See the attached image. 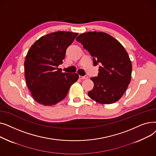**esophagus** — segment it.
I'll return each instance as SVG.
<instances>
[{"instance_id":"34e87169","label":"esophagus","mask_w":156,"mask_h":156,"mask_svg":"<svg viewBox=\"0 0 156 156\" xmlns=\"http://www.w3.org/2000/svg\"><path fill=\"white\" fill-rule=\"evenodd\" d=\"M79 78H80V79H81V80H86V79L88 78V76H80Z\"/></svg>"}]
</instances>
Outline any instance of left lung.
Listing matches in <instances>:
<instances>
[{"mask_svg":"<svg viewBox=\"0 0 156 156\" xmlns=\"http://www.w3.org/2000/svg\"><path fill=\"white\" fill-rule=\"evenodd\" d=\"M76 41L93 57L94 65L101 64L88 96L97 102L110 104L121 99L132 78V65L129 55L119 41L104 32L90 31L80 34Z\"/></svg>","mask_w":156,"mask_h":156,"instance_id":"left-lung-1","label":"left lung"}]
</instances>
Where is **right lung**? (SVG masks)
<instances>
[{"instance_id":"add662e5","label":"right lung","mask_w":156,"mask_h":156,"mask_svg":"<svg viewBox=\"0 0 156 156\" xmlns=\"http://www.w3.org/2000/svg\"><path fill=\"white\" fill-rule=\"evenodd\" d=\"M78 33L57 31L40 37L30 48L24 61V76L31 96L38 103L52 105L63 100L77 73H62L67 48Z\"/></svg>"}]
</instances>
